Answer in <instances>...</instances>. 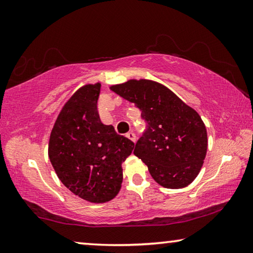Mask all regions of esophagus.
I'll return each instance as SVG.
<instances>
[{"instance_id": "esophagus-1", "label": "esophagus", "mask_w": 253, "mask_h": 253, "mask_svg": "<svg viewBox=\"0 0 253 253\" xmlns=\"http://www.w3.org/2000/svg\"><path fill=\"white\" fill-rule=\"evenodd\" d=\"M126 137H127V138H129L130 140H131V142H136V135L134 134V132H132V131H130V132H128V134L126 135Z\"/></svg>"}]
</instances>
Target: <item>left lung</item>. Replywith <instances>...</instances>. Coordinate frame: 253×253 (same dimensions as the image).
<instances>
[{
	"mask_svg": "<svg viewBox=\"0 0 253 253\" xmlns=\"http://www.w3.org/2000/svg\"><path fill=\"white\" fill-rule=\"evenodd\" d=\"M110 89L142 110L146 128L134 154L147 165L152 177L166 188L193 182L208 149L207 128L200 115L155 81L129 80Z\"/></svg>",
	"mask_w": 253,
	"mask_h": 253,
	"instance_id": "1",
	"label": "left lung"
}]
</instances>
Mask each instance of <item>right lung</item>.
<instances>
[{"label":"right lung","instance_id":"1","mask_svg":"<svg viewBox=\"0 0 253 253\" xmlns=\"http://www.w3.org/2000/svg\"><path fill=\"white\" fill-rule=\"evenodd\" d=\"M101 84H85L66 102L49 140V158L60 181L92 203L113 200L123 182L122 164L134 143L104 125L98 114Z\"/></svg>","mask_w":253,"mask_h":253}]
</instances>
